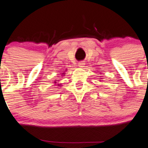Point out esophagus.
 I'll return each instance as SVG.
<instances>
[{
  "instance_id": "esophagus-1",
  "label": "esophagus",
  "mask_w": 148,
  "mask_h": 148,
  "mask_svg": "<svg viewBox=\"0 0 148 148\" xmlns=\"http://www.w3.org/2000/svg\"><path fill=\"white\" fill-rule=\"evenodd\" d=\"M84 65H85V63L84 62H83V61H81V62H80L79 63H78V66L80 67V68H82V67H84Z\"/></svg>"
}]
</instances>
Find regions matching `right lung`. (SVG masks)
Here are the masks:
<instances>
[{
	"mask_svg": "<svg viewBox=\"0 0 148 148\" xmlns=\"http://www.w3.org/2000/svg\"><path fill=\"white\" fill-rule=\"evenodd\" d=\"M55 83H56V82H55Z\"/></svg>",
	"mask_w": 148,
	"mask_h": 148,
	"instance_id": "obj_1",
	"label": "right lung"
}]
</instances>
